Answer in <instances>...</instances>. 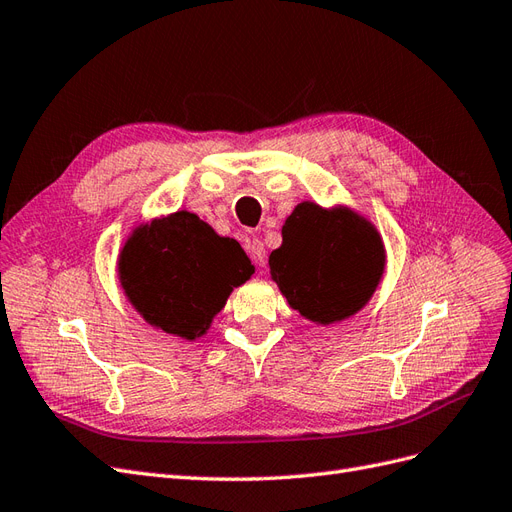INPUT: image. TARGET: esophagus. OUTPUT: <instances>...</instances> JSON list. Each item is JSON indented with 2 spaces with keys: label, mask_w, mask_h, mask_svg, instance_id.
<instances>
[{
  "label": "esophagus",
  "mask_w": 512,
  "mask_h": 512,
  "mask_svg": "<svg viewBox=\"0 0 512 512\" xmlns=\"http://www.w3.org/2000/svg\"><path fill=\"white\" fill-rule=\"evenodd\" d=\"M245 247H247V252H250V256H252V260L256 262V267H267V252H265V245H262V241L260 239H247V243H245Z\"/></svg>",
  "instance_id": "1"
}]
</instances>
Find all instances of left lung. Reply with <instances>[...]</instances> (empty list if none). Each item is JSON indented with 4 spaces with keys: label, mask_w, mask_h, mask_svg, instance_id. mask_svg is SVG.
I'll use <instances>...</instances> for the list:
<instances>
[{
    "label": "left lung",
    "mask_w": 512,
    "mask_h": 512,
    "mask_svg": "<svg viewBox=\"0 0 512 512\" xmlns=\"http://www.w3.org/2000/svg\"><path fill=\"white\" fill-rule=\"evenodd\" d=\"M271 280L288 305L314 324L342 322L374 297L386 250L374 222L350 207L303 200L286 218L269 256Z\"/></svg>",
    "instance_id": "left-lung-1"
}]
</instances>
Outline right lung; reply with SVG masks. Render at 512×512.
I'll return each mask as SVG.
<instances>
[{"mask_svg":"<svg viewBox=\"0 0 512 512\" xmlns=\"http://www.w3.org/2000/svg\"><path fill=\"white\" fill-rule=\"evenodd\" d=\"M252 273L254 265L235 239L220 237L185 209L138 224L117 258L130 305L153 329L188 342L209 331L232 288Z\"/></svg>","mask_w":512,"mask_h":512,"instance_id":"add662e5","label":"right lung"}]
</instances>
